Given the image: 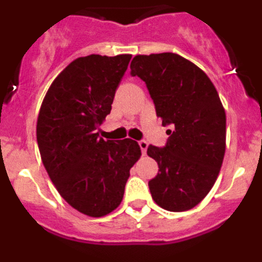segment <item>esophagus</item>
I'll use <instances>...</instances> for the list:
<instances>
[{"instance_id":"34e87169","label":"esophagus","mask_w":262,"mask_h":262,"mask_svg":"<svg viewBox=\"0 0 262 262\" xmlns=\"http://www.w3.org/2000/svg\"><path fill=\"white\" fill-rule=\"evenodd\" d=\"M139 147H140V149H142L143 155H145V152H147V148H148V143L145 142V140H140V142H139Z\"/></svg>"}]
</instances>
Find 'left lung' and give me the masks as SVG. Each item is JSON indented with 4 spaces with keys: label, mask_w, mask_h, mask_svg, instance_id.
I'll return each mask as SVG.
<instances>
[{
    "label": "left lung",
    "mask_w": 262,
    "mask_h": 262,
    "mask_svg": "<svg viewBox=\"0 0 262 262\" xmlns=\"http://www.w3.org/2000/svg\"><path fill=\"white\" fill-rule=\"evenodd\" d=\"M129 68L147 85L164 126L173 127L165 147L147 149L159 165L148 182L152 198L168 211L193 209L214 186L226 152L219 94L202 69L177 53L138 55Z\"/></svg>",
    "instance_id": "8db88e82"
}]
</instances>
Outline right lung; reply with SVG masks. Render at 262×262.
<instances>
[{
  "instance_id": "obj_1",
  "label": "right lung",
  "mask_w": 262,
  "mask_h": 262,
  "mask_svg": "<svg viewBox=\"0 0 262 262\" xmlns=\"http://www.w3.org/2000/svg\"><path fill=\"white\" fill-rule=\"evenodd\" d=\"M131 55L78 57L51 84L36 122L41 161L60 195L88 216L114 211L129 169L142 151L133 139L103 140L98 127L110 114Z\"/></svg>"
}]
</instances>
